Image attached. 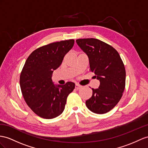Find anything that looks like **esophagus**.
<instances>
[{"label": "esophagus", "mask_w": 148, "mask_h": 148, "mask_svg": "<svg viewBox=\"0 0 148 148\" xmlns=\"http://www.w3.org/2000/svg\"><path fill=\"white\" fill-rule=\"evenodd\" d=\"M75 89H80L82 88V86H80L79 84H75Z\"/></svg>", "instance_id": "1"}]
</instances>
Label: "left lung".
I'll list each match as a JSON object with an SVG mask.
<instances>
[{"label":"left lung","instance_id":"1","mask_svg":"<svg viewBox=\"0 0 148 148\" xmlns=\"http://www.w3.org/2000/svg\"><path fill=\"white\" fill-rule=\"evenodd\" d=\"M76 42L88 55L90 71L99 80V88H92V95L86 106L96 114H104L116 106L126 84V70L122 59L111 45L94 38L79 39Z\"/></svg>","mask_w":148,"mask_h":148}]
</instances>
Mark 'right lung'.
<instances>
[{"label": "right lung", "instance_id": "add662e5", "mask_svg": "<svg viewBox=\"0 0 148 148\" xmlns=\"http://www.w3.org/2000/svg\"><path fill=\"white\" fill-rule=\"evenodd\" d=\"M74 44V39L52 42L37 48L29 55L20 75V86L28 106L37 116L52 119L62 113L67 97L75 84L67 82L56 86L53 71L61 64L64 57Z\"/></svg>", "mask_w": 148, "mask_h": 148}]
</instances>
